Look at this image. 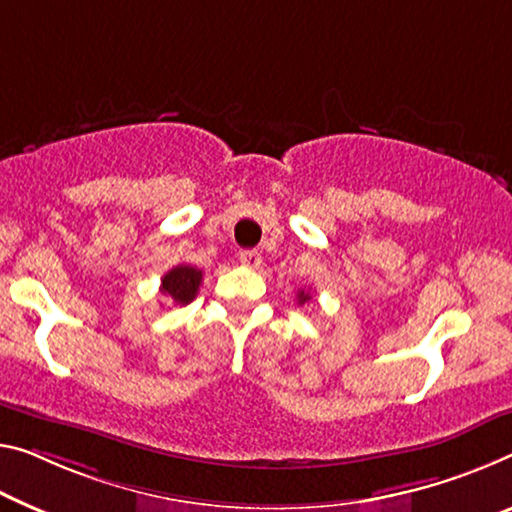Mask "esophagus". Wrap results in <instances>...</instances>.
<instances>
[{
    "label": "esophagus",
    "instance_id": "1",
    "mask_svg": "<svg viewBox=\"0 0 512 512\" xmlns=\"http://www.w3.org/2000/svg\"><path fill=\"white\" fill-rule=\"evenodd\" d=\"M238 261L245 265V267H249V270H256V267H261V254H258L256 249H245V251H240V256H238Z\"/></svg>",
    "mask_w": 512,
    "mask_h": 512
}]
</instances>
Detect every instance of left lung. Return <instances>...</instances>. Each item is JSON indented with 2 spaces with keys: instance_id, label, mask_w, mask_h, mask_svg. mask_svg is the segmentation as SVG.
Wrapping results in <instances>:
<instances>
[{
  "instance_id": "1",
  "label": "left lung",
  "mask_w": 512,
  "mask_h": 512,
  "mask_svg": "<svg viewBox=\"0 0 512 512\" xmlns=\"http://www.w3.org/2000/svg\"><path fill=\"white\" fill-rule=\"evenodd\" d=\"M311 300V295L306 293V290H300V293H297V302L300 304H304V302H309Z\"/></svg>"
}]
</instances>
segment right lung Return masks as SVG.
<instances>
[{"mask_svg": "<svg viewBox=\"0 0 512 512\" xmlns=\"http://www.w3.org/2000/svg\"><path fill=\"white\" fill-rule=\"evenodd\" d=\"M201 279H203V272L196 270V267L176 265L174 270H169L162 277L160 290L169 302L185 306V304H190L194 300L196 293H199Z\"/></svg>", "mask_w": 512, "mask_h": 512, "instance_id": "add662e5", "label": "right lung"}]
</instances>
